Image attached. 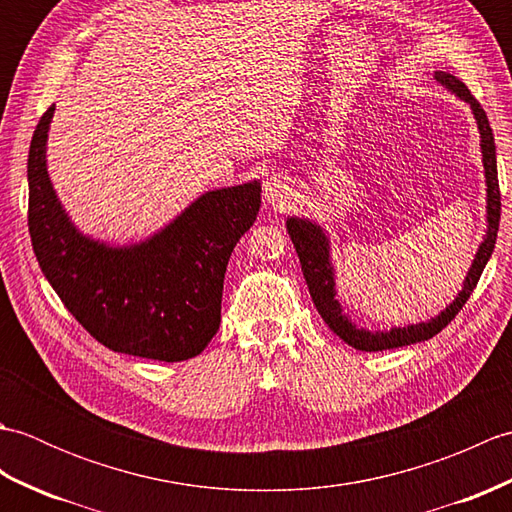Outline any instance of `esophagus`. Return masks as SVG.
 Masks as SVG:
<instances>
[{
	"label": "esophagus",
	"mask_w": 512,
	"mask_h": 512,
	"mask_svg": "<svg viewBox=\"0 0 512 512\" xmlns=\"http://www.w3.org/2000/svg\"><path fill=\"white\" fill-rule=\"evenodd\" d=\"M290 182L284 176H270L264 182V198L268 204H286L290 200Z\"/></svg>",
	"instance_id": "esophagus-1"
}]
</instances>
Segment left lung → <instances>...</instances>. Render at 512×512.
Returning a JSON list of instances; mask_svg holds the SVG:
<instances>
[{
	"label": "left lung",
	"mask_w": 512,
	"mask_h": 512,
	"mask_svg": "<svg viewBox=\"0 0 512 512\" xmlns=\"http://www.w3.org/2000/svg\"><path fill=\"white\" fill-rule=\"evenodd\" d=\"M433 79H436L444 90H449L451 94L458 96L460 101L469 103L477 132H480V151H482L484 182H486V231L480 242V248H477V253L473 257L469 273H466L462 281V290L455 295V299L447 308L440 310L436 317L402 325V328H391V330L361 328V325H356L352 321L350 314H345L341 306L339 288H336V270L332 262V242H330L328 231L314 220H308V217L290 215L286 220L288 235L297 248L301 270H303V277H306L314 308L319 310L321 319L328 323V328L339 336V339H343L347 345H352L354 350H361V352H383V350H394V347L420 343V341L431 339V336H436L442 328H447L455 314H458L464 303L469 301L471 292L477 286V281H480L482 270L486 268L488 259H491L495 242H497L502 202H499L493 129L488 125V118L482 110V105L473 99L471 92L466 90V85L458 79V76H453L449 72H436L433 74Z\"/></svg>",
	"instance_id": "left-lung-1"
}]
</instances>
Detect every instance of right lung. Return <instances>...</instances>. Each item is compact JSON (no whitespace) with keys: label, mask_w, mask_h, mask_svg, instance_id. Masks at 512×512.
Wrapping results in <instances>:
<instances>
[{"label":"right lung","mask_w":512,"mask_h":512,"mask_svg":"<svg viewBox=\"0 0 512 512\" xmlns=\"http://www.w3.org/2000/svg\"><path fill=\"white\" fill-rule=\"evenodd\" d=\"M54 105L28 154V228L41 273L96 341L154 361L198 356L222 321L224 273L262 206V182L211 189L156 233L129 244L83 233L48 176Z\"/></svg>","instance_id":"obj_1"}]
</instances>
